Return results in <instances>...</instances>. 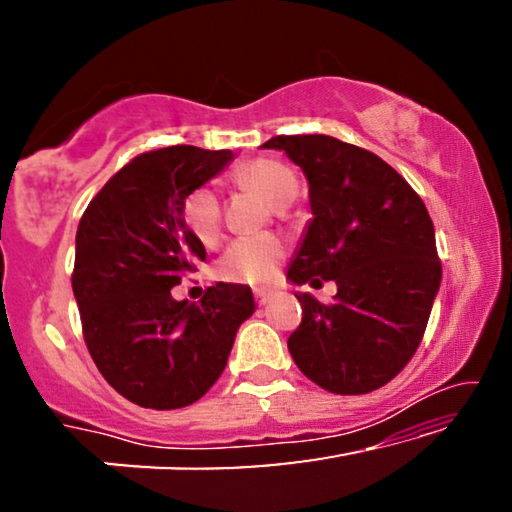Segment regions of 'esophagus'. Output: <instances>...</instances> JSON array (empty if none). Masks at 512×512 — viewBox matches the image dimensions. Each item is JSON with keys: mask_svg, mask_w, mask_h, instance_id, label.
Segmentation results:
<instances>
[{"mask_svg": "<svg viewBox=\"0 0 512 512\" xmlns=\"http://www.w3.org/2000/svg\"><path fill=\"white\" fill-rule=\"evenodd\" d=\"M254 298H256L258 305H268L270 300L275 298V291H272V289H256L254 291Z\"/></svg>", "mask_w": 512, "mask_h": 512, "instance_id": "1", "label": "esophagus"}]
</instances>
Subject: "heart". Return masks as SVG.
<instances>
[{
    "label": "heart",
    "mask_w": 512,
    "mask_h": 512,
    "mask_svg": "<svg viewBox=\"0 0 512 512\" xmlns=\"http://www.w3.org/2000/svg\"><path fill=\"white\" fill-rule=\"evenodd\" d=\"M237 184L254 188L272 205L284 207L298 195V177L289 165L275 158H256L235 170ZM184 221L195 240L212 247L221 235V200L212 188L200 186L186 195ZM284 256V244L272 235L242 237L233 242L219 261V272L228 282L265 284L275 275Z\"/></svg>",
    "instance_id": "1"
}]
</instances>
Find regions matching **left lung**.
<instances>
[{
  "instance_id": "obj_1",
  "label": "left lung",
  "mask_w": 512,
  "mask_h": 512,
  "mask_svg": "<svg viewBox=\"0 0 512 512\" xmlns=\"http://www.w3.org/2000/svg\"><path fill=\"white\" fill-rule=\"evenodd\" d=\"M263 149L284 151L310 184L312 221L286 277L338 284L328 305L296 293L293 361L331 394L380 389L417 352L443 277L431 216L408 181L361 146L279 135Z\"/></svg>"
}]
</instances>
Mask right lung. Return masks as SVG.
I'll list each match as a JSON object with an SVG mask.
<instances>
[{"mask_svg":"<svg viewBox=\"0 0 512 512\" xmlns=\"http://www.w3.org/2000/svg\"><path fill=\"white\" fill-rule=\"evenodd\" d=\"M230 160L233 151L184 144L142 153L90 200L76 230L83 340L104 380L142 408H186L205 396L254 314L244 284L209 286L200 305L170 293L207 256L184 221L186 195Z\"/></svg>","mask_w":512,"mask_h":512,"instance_id":"add662e5","label":"right lung"}]
</instances>
